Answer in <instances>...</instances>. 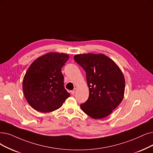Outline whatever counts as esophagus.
<instances>
[{
  "label": "esophagus",
  "instance_id": "esophagus-1",
  "mask_svg": "<svg viewBox=\"0 0 153 153\" xmlns=\"http://www.w3.org/2000/svg\"><path fill=\"white\" fill-rule=\"evenodd\" d=\"M76 88H75L74 89H73L72 91H71V94L72 95H74L75 94V91H76Z\"/></svg>",
  "mask_w": 153,
  "mask_h": 153
}]
</instances>
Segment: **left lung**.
Masks as SVG:
<instances>
[{
	"mask_svg": "<svg viewBox=\"0 0 153 153\" xmlns=\"http://www.w3.org/2000/svg\"><path fill=\"white\" fill-rule=\"evenodd\" d=\"M75 62L86 72L89 88L88 100L80 105L82 111L94 119L111 114L124 99L125 78L114 61L103 54H79Z\"/></svg>",
	"mask_w": 153,
	"mask_h": 153,
	"instance_id": "left-lung-1",
	"label": "left lung"
}]
</instances>
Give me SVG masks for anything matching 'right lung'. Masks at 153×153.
Returning a JSON list of instances; mask_svg holds the SVG:
<instances>
[{
	"instance_id": "right-lung-1",
	"label": "right lung",
	"mask_w": 153,
	"mask_h": 153,
	"mask_svg": "<svg viewBox=\"0 0 153 153\" xmlns=\"http://www.w3.org/2000/svg\"><path fill=\"white\" fill-rule=\"evenodd\" d=\"M68 59V54L49 53L38 58L29 67L23 78L22 90L27 102L36 111L53 112L69 97L61 71Z\"/></svg>"
}]
</instances>
